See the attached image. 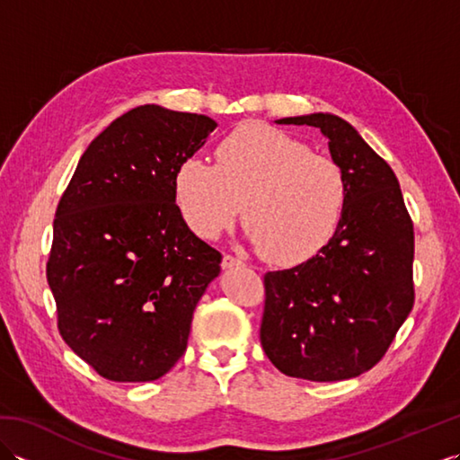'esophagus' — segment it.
Instances as JSON below:
<instances>
[{
  "label": "esophagus",
  "instance_id": "esophagus-1",
  "mask_svg": "<svg viewBox=\"0 0 460 460\" xmlns=\"http://www.w3.org/2000/svg\"><path fill=\"white\" fill-rule=\"evenodd\" d=\"M245 262H243L239 257H233V255H223V261H221V267L223 269H235V267H243Z\"/></svg>",
  "mask_w": 460,
  "mask_h": 460
}]
</instances>
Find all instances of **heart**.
I'll use <instances>...</instances> for the list:
<instances>
[{
	"label": "heart",
	"mask_w": 460,
	"mask_h": 460,
	"mask_svg": "<svg viewBox=\"0 0 460 460\" xmlns=\"http://www.w3.org/2000/svg\"><path fill=\"white\" fill-rule=\"evenodd\" d=\"M173 199L185 225L217 239L243 221L259 252L300 265L324 249L346 205V178L324 154L265 122H245L215 148V164L185 158L173 173Z\"/></svg>",
	"instance_id": "heart-1"
}]
</instances>
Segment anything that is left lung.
Returning a JSON list of instances; mask_svg holds the SVG:
<instances>
[{
  "label": "left lung",
  "instance_id": "1",
  "mask_svg": "<svg viewBox=\"0 0 460 460\" xmlns=\"http://www.w3.org/2000/svg\"><path fill=\"white\" fill-rule=\"evenodd\" d=\"M314 126L346 178L334 237L298 267L267 272L261 344L285 376L341 381L385 356L415 305V235L389 164L334 114L282 119Z\"/></svg>",
  "mask_w": 460,
  "mask_h": 460
}]
</instances>
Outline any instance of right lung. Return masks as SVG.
<instances>
[{
    "label": "right lung",
    "mask_w": 460,
    "mask_h": 460,
    "mask_svg": "<svg viewBox=\"0 0 460 460\" xmlns=\"http://www.w3.org/2000/svg\"><path fill=\"white\" fill-rule=\"evenodd\" d=\"M209 116L144 104L84 150L58 199L47 282L66 346L111 381L168 374L221 252L195 237L173 173L215 130Z\"/></svg>",
    "instance_id": "add662e5"
}]
</instances>
